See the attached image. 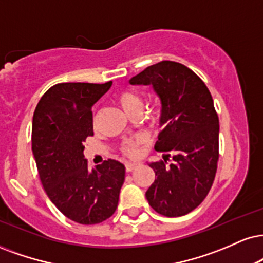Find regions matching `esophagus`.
Wrapping results in <instances>:
<instances>
[{
    "mask_svg": "<svg viewBox=\"0 0 263 263\" xmlns=\"http://www.w3.org/2000/svg\"><path fill=\"white\" fill-rule=\"evenodd\" d=\"M138 164L137 163H132V162H127L125 164V167H126V172L127 173H129V172H132V170L135 169L136 166H137Z\"/></svg>",
    "mask_w": 263,
    "mask_h": 263,
    "instance_id": "34e87169",
    "label": "esophagus"
}]
</instances>
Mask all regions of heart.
I'll return each mask as SVG.
<instances>
[{
	"instance_id": "b5f03b06",
	"label": "heart",
	"mask_w": 263,
	"mask_h": 263,
	"mask_svg": "<svg viewBox=\"0 0 263 263\" xmlns=\"http://www.w3.org/2000/svg\"><path fill=\"white\" fill-rule=\"evenodd\" d=\"M116 101H118L119 106L123 110L126 115L131 116L135 112H142L143 110V100L135 91L125 90L121 91L118 97H116ZM141 138L137 140H132L126 142L122 147V152L128 157H137L138 152H140V145L142 143Z\"/></svg>"
}]
</instances>
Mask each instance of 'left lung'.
<instances>
[{
    "instance_id": "1",
    "label": "left lung",
    "mask_w": 263,
    "mask_h": 263,
    "mask_svg": "<svg viewBox=\"0 0 263 263\" xmlns=\"http://www.w3.org/2000/svg\"><path fill=\"white\" fill-rule=\"evenodd\" d=\"M152 85L160 100L154 149L172 154L173 163H148L156 180L145 192L148 203L165 217L185 216L208 195L217 172L219 120L212 96L195 72L174 61L147 67L128 81ZM164 156V157H165Z\"/></svg>"
}]
</instances>
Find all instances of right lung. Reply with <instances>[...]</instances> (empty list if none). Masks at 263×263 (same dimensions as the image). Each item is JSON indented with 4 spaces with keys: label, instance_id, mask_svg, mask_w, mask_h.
Listing matches in <instances>:
<instances>
[{
    "label": "right lung",
    "instance_id": "right-lung-1",
    "mask_svg": "<svg viewBox=\"0 0 263 263\" xmlns=\"http://www.w3.org/2000/svg\"><path fill=\"white\" fill-rule=\"evenodd\" d=\"M111 84L53 85L33 116L31 149L44 190L62 214L85 226L112 216L125 181L122 163L109 159L89 170L83 154V142L94 135L91 107Z\"/></svg>",
    "mask_w": 263,
    "mask_h": 263
}]
</instances>
